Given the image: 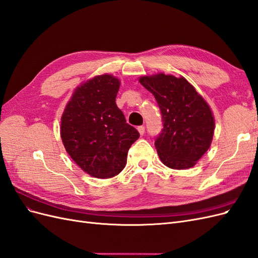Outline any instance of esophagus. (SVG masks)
<instances>
[{"mask_svg": "<svg viewBox=\"0 0 258 258\" xmlns=\"http://www.w3.org/2000/svg\"><path fill=\"white\" fill-rule=\"evenodd\" d=\"M138 130H139L140 135H141V136H143V135L145 134V127H144V126H139V127H138Z\"/></svg>", "mask_w": 258, "mask_h": 258, "instance_id": "1", "label": "esophagus"}]
</instances>
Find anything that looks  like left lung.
I'll return each mask as SVG.
<instances>
[{"instance_id": "1", "label": "left lung", "mask_w": 258, "mask_h": 258, "mask_svg": "<svg viewBox=\"0 0 258 258\" xmlns=\"http://www.w3.org/2000/svg\"><path fill=\"white\" fill-rule=\"evenodd\" d=\"M161 113L163 128L155 138L160 160L169 168L188 169L205 155L214 132L208 103L184 77L157 74L140 79Z\"/></svg>"}]
</instances>
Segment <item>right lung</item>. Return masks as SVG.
Segmentation results:
<instances>
[{"label": "right lung", "mask_w": 258, "mask_h": 258, "mask_svg": "<svg viewBox=\"0 0 258 258\" xmlns=\"http://www.w3.org/2000/svg\"><path fill=\"white\" fill-rule=\"evenodd\" d=\"M118 89L114 76H96L75 90L61 117V139L68 154L93 177L118 174L140 137L116 105Z\"/></svg>", "instance_id": "add662e5"}]
</instances>
